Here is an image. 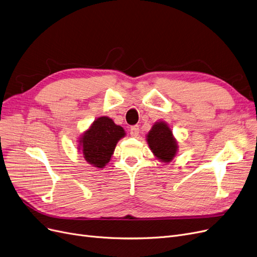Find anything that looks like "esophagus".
<instances>
[{
    "label": "esophagus",
    "instance_id": "1",
    "mask_svg": "<svg viewBox=\"0 0 257 257\" xmlns=\"http://www.w3.org/2000/svg\"><path fill=\"white\" fill-rule=\"evenodd\" d=\"M139 131H140V128H139L138 125L132 126V127L130 128V135H131V137L137 138V137L139 136Z\"/></svg>",
    "mask_w": 257,
    "mask_h": 257
}]
</instances>
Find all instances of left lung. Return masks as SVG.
<instances>
[{"mask_svg": "<svg viewBox=\"0 0 257 257\" xmlns=\"http://www.w3.org/2000/svg\"><path fill=\"white\" fill-rule=\"evenodd\" d=\"M147 143L153 154L162 162H171L177 153V142L164 121H158L147 135Z\"/></svg>", "mask_w": 257, "mask_h": 257, "instance_id": "obj_1", "label": "left lung"}]
</instances>
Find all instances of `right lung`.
<instances>
[{
  "label": "right lung",
  "instance_id": "obj_1",
  "mask_svg": "<svg viewBox=\"0 0 257 257\" xmlns=\"http://www.w3.org/2000/svg\"><path fill=\"white\" fill-rule=\"evenodd\" d=\"M125 135L123 129L111 118L99 117L80 138L79 148L89 164L102 169L111 160L117 142Z\"/></svg>",
  "mask_w": 257,
  "mask_h": 257
}]
</instances>
